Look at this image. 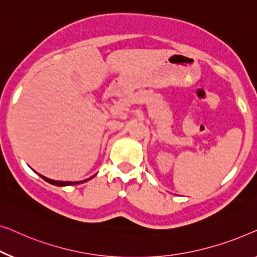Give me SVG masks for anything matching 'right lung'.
<instances>
[{
    "label": "right lung",
    "mask_w": 257,
    "mask_h": 257,
    "mask_svg": "<svg viewBox=\"0 0 257 257\" xmlns=\"http://www.w3.org/2000/svg\"><path fill=\"white\" fill-rule=\"evenodd\" d=\"M42 177L43 179L44 180H46V182L48 183H50V184H52V185H56V186H68V185H77V184H81V183H85V182H87V180H89V179H92L93 177H91V178H88V179H86V180H82V182H60V180H53V179H50V178H46V177H44V176H42V175H39Z\"/></svg>",
    "instance_id": "obj_1"
}]
</instances>
